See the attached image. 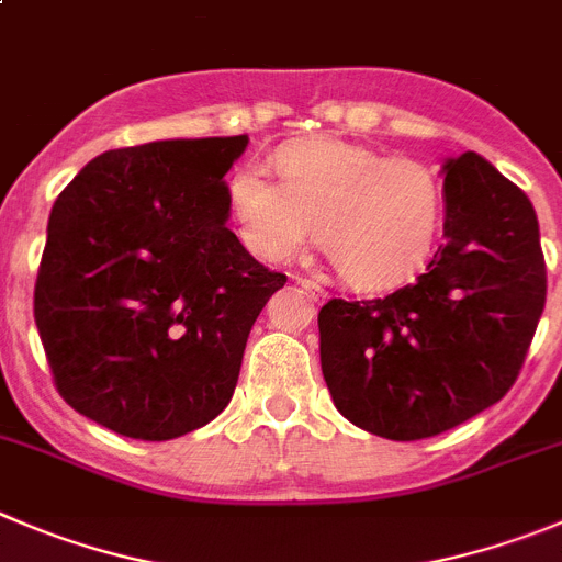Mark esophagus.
<instances>
[{
    "label": "esophagus",
    "instance_id": "1",
    "mask_svg": "<svg viewBox=\"0 0 562 562\" xmlns=\"http://www.w3.org/2000/svg\"><path fill=\"white\" fill-rule=\"evenodd\" d=\"M295 284L303 286V290L308 292V295L315 297V301H321V297H326V290H323L317 281H312V278H303V276H295Z\"/></svg>",
    "mask_w": 562,
    "mask_h": 562
}]
</instances>
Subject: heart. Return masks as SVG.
Masks as SVG:
<instances>
[{
	"label": "heart",
	"instance_id": "1",
	"mask_svg": "<svg viewBox=\"0 0 562 562\" xmlns=\"http://www.w3.org/2000/svg\"><path fill=\"white\" fill-rule=\"evenodd\" d=\"M276 169L281 183L256 164L228 180L241 239L261 259H295L321 228V247L342 281L384 290L429 254L442 192L426 164L317 136L281 147Z\"/></svg>",
	"mask_w": 562,
	"mask_h": 562
}]
</instances>
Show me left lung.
I'll use <instances>...</instances> for the list:
<instances>
[{
	"instance_id": "obj_1",
	"label": "left lung",
	"mask_w": 562,
	"mask_h": 562,
	"mask_svg": "<svg viewBox=\"0 0 562 562\" xmlns=\"http://www.w3.org/2000/svg\"><path fill=\"white\" fill-rule=\"evenodd\" d=\"M442 245L412 284L317 315L334 406L387 440L465 424L516 384L547 303L527 194L476 153L442 164Z\"/></svg>"
}]
</instances>
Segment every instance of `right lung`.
<instances>
[{
	"instance_id": "right-lung-1",
	"label": "right lung",
	"mask_w": 562,
	"mask_h": 562,
	"mask_svg": "<svg viewBox=\"0 0 562 562\" xmlns=\"http://www.w3.org/2000/svg\"><path fill=\"white\" fill-rule=\"evenodd\" d=\"M247 136L108 150L58 194L35 326L66 404L116 435L172 440L228 406L284 272L247 254L225 172Z\"/></svg>"
}]
</instances>
